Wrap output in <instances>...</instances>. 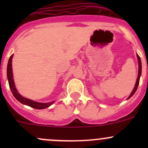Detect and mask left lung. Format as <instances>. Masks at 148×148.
I'll use <instances>...</instances> for the list:
<instances>
[{
    "label": "left lung",
    "mask_w": 148,
    "mask_h": 148,
    "mask_svg": "<svg viewBox=\"0 0 148 148\" xmlns=\"http://www.w3.org/2000/svg\"><path fill=\"white\" fill-rule=\"evenodd\" d=\"M137 57H138V65H139V66H138V79H137L136 84H135V87H134V89H133V90H132V93L130 94V95L129 97H128L127 99H130V98L131 97H132V95H133L135 93V92H136L137 89H138V87L139 82H140V76H141V72H142V64H141V60H140V56H139L138 54H137Z\"/></svg>",
    "instance_id": "8db88e82"
}]
</instances>
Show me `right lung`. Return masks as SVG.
<instances>
[{
  "instance_id": "1",
  "label": "right lung",
  "mask_w": 148,
  "mask_h": 148,
  "mask_svg": "<svg viewBox=\"0 0 148 148\" xmlns=\"http://www.w3.org/2000/svg\"><path fill=\"white\" fill-rule=\"evenodd\" d=\"M13 55H11L10 56V59L8 60V66H7V77H8V84H9L10 89L11 90L12 94L14 96V97L17 99L18 102L23 104L29 106V107H33L34 109H37V110H41V109H45L49 107V106L51 105L52 104L54 103V101L48 103H40L33 101L31 99H27L26 97H22L20 94L18 92L17 89H16V86H15L14 81H13V72H12V59H13Z\"/></svg>"
}]
</instances>
